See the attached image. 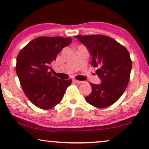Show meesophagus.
Here are the masks:
<instances>
[{"label":"esophagus","mask_w":149,"mask_h":149,"mask_svg":"<svg viewBox=\"0 0 149 149\" xmlns=\"http://www.w3.org/2000/svg\"><path fill=\"white\" fill-rule=\"evenodd\" d=\"M74 82L76 83H79V84H80V83H83V81H79V80H76V79H74Z\"/></svg>","instance_id":"obj_1"}]
</instances>
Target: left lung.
Wrapping results in <instances>:
<instances>
[{
    "mask_svg": "<svg viewBox=\"0 0 149 149\" xmlns=\"http://www.w3.org/2000/svg\"><path fill=\"white\" fill-rule=\"evenodd\" d=\"M75 37L88 49L91 66L102 79L100 84L90 83L92 91L85 100L103 109L115 103L123 95L130 81L132 60L127 49L109 36L102 34L77 35Z\"/></svg>",
    "mask_w": 149,
    "mask_h": 149,
    "instance_id": "1",
    "label": "left lung"
}]
</instances>
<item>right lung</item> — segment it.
<instances>
[{"instance_id": "right-lung-1", "label": "right lung", "mask_w": 149, "mask_h": 149, "mask_svg": "<svg viewBox=\"0 0 149 149\" xmlns=\"http://www.w3.org/2000/svg\"><path fill=\"white\" fill-rule=\"evenodd\" d=\"M71 38L39 36L22 48L17 57L15 70L20 85L36 107L49 110L62 100L72 80H62L49 72L51 64Z\"/></svg>"}]
</instances>
